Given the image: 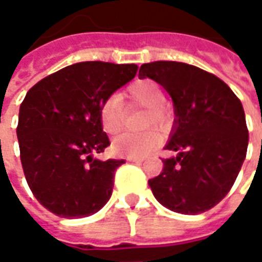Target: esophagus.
<instances>
[{"instance_id":"34e87169","label":"esophagus","mask_w":262,"mask_h":262,"mask_svg":"<svg viewBox=\"0 0 262 262\" xmlns=\"http://www.w3.org/2000/svg\"><path fill=\"white\" fill-rule=\"evenodd\" d=\"M127 161H130V163H143L144 159H139V157H127Z\"/></svg>"}]
</instances>
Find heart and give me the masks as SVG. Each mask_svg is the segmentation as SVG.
Wrapping results in <instances>:
<instances>
[{
	"label": "heart",
	"mask_w": 262,
	"mask_h": 262,
	"mask_svg": "<svg viewBox=\"0 0 262 262\" xmlns=\"http://www.w3.org/2000/svg\"><path fill=\"white\" fill-rule=\"evenodd\" d=\"M127 98L132 102L147 109L144 125L151 123L163 125L168 119L165 111V94L159 84L151 80H140L133 82L127 88ZM99 118L103 130L109 135H115L123 126V109L119 98L116 95L106 98L99 109ZM160 142L157 132L148 130L144 133H123L114 140L115 151L127 157H143L153 150Z\"/></svg>",
	"instance_id": "heart-1"
}]
</instances>
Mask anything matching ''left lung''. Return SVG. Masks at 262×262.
I'll return each mask as SVG.
<instances>
[{
    "label": "left lung",
    "instance_id": "8db88e82",
    "mask_svg": "<svg viewBox=\"0 0 262 262\" xmlns=\"http://www.w3.org/2000/svg\"><path fill=\"white\" fill-rule=\"evenodd\" d=\"M146 77L170 94L176 115L164 147L176 156L163 160L161 174L148 185L172 212H206L230 191L247 154L242 102L216 75L187 63H146L139 78Z\"/></svg>",
    "mask_w": 262,
    "mask_h": 262
}]
</instances>
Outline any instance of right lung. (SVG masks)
Listing matches in <instances>:
<instances>
[{"label":"right lung","instance_id":"right-lung-1","mask_svg":"<svg viewBox=\"0 0 262 262\" xmlns=\"http://www.w3.org/2000/svg\"><path fill=\"white\" fill-rule=\"evenodd\" d=\"M136 64L82 61L33 85L20 103L16 136L32 193L60 217L97 213L112 195L125 160L94 157L109 146L99 109L135 78Z\"/></svg>","mask_w":262,"mask_h":262}]
</instances>
